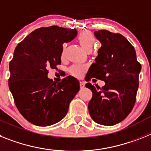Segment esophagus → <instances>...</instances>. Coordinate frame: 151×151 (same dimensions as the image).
<instances>
[{
	"mask_svg": "<svg viewBox=\"0 0 151 151\" xmlns=\"http://www.w3.org/2000/svg\"><path fill=\"white\" fill-rule=\"evenodd\" d=\"M80 86H81V88H83L85 86V83L83 81H81L80 82Z\"/></svg>",
	"mask_w": 151,
	"mask_h": 151,
	"instance_id": "1",
	"label": "esophagus"
}]
</instances>
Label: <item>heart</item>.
I'll list each match as a JSON object with an SVG mask.
<instances>
[{
  "label": "heart",
  "instance_id": "obj_1",
  "mask_svg": "<svg viewBox=\"0 0 151 151\" xmlns=\"http://www.w3.org/2000/svg\"><path fill=\"white\" fill-rule=\"evenodd\" d=\"M78 40L82 47L87 52L92 50L96 42L95 37L93 36V34H91L89 31H82L80 33L78 36ZM61 55L62 56L64 55V49L62 50ZM83 70V68L81 65H73L70 69V72L74 76H80Z\"/></svg>",
  "mask_w": 151,
  "mask_h": 151
}]
</instances>
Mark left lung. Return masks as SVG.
<instances>
[{
  "label": "left lung",
  "mask_w": 151,
  "mask_h": 151,
  "mask_svg": "<svg viewBox=\"0 0 151 151\" xmlns=\"http://www.w3.org/2000/svg\"><path fill=\"white\" fill-rule=\"evenodd\" d=\"M94 35L102 46L85 80L97 78L104 81L105 85L96 88L91 83H86L93 93L88 110L95 122L112 126L124 121L132 111L141 65L134 47L123 35L106 30L95 31Z\"/></svg>",
  "instance_id": "1"
}]
</instances>
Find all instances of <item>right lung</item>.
<instances>
[{
	"mask_svg": "<svg viewBox=\"0 0 151 151\" xmlns=\"http://www.w3.org/2000/svg\"><path fill=\"white\" fill-rule=\"evenodd\" d=\"M77 34L76 29L41 27L15 48L9 64V89L19 112L33 124L46 127L61 121L79 91V81L72 76L59 83L47 78V68H57L61 63L62 44Z\"/></svg>",
	"mask_w": 151,
	"mask_h": 151,
	"instance_id": "add662e5",
	"label": "right lung"
}]
</instances>
